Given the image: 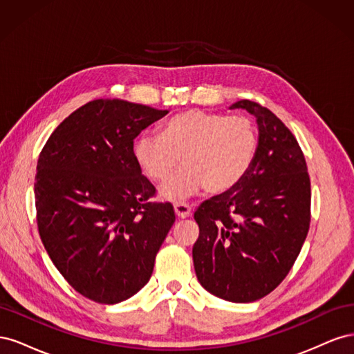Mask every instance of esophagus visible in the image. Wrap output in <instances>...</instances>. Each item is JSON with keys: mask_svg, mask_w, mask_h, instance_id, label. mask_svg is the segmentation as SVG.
Listing matches in <instances>:
<instances>
[{"mask_svg": "<svg viewBox=\"0 0 354 354\" xmlns=\"http://www.w3.org/2000/svg\"><path fill=\"white\" fill-rule=\"evenodd\" d=\"M174 209H176V216L178 218H187L190 216V211H192L187 203H176Z\"/></svg>", "mask_w": 354, "mask_h": 354, "instance_id": "obj_1", "label": "esophagus"}]
</instances>
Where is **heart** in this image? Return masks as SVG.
Here are the masks:
<instances>
[{
  "instance_id": "1",
  "label": "heart",
  "mask_w": 354,
  "mask_h": 354,
  "mask_svg": "<svg viewBox=\"0 0 354 354\" xmlns=\"http://www.w3.org/2000/svg\"><path fill=\"white\" fill-rule=\"evenodd\" d=\"M259 149V130L243 115L185 111L160 125L159 136L145 134L134 145L138 165L153 183H167L160 195L183 201L201 189L211 195L226 194L250 173Z\"/></svg>"
}]
</instances>
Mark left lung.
Masks as SVG:
<instances>
[{
    "mask_svg": "<svg viewBox=\"0 0 354 354\" xmlns=\"http://www.w3.org/2000/svg\"><path fill=\"white\" fill-rule=\"evenodd\" d=\"M234 108L255 115L259 149L238 186L196 209L199 238L192 255L208 292L251 303L270 294L292 269L310 227L312 190L291 130L257 102L241 100Z\"/></svg>",
    "mask_w": 354,
    "mask_h": 354,
    "instance_id": "obj_1",
    "label": "left lung"
}]
</instances>
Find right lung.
Returning <instances> with one entry per match:
<instances>
[{
	"label": "right lung",
	"mask_w": 354,
	"mask_h": 354,
	"mask_svg": "<svg viewBox=\"0 0 354 354\" xmlns=\"http://www.w3.org/2000/svg\"><path fill=\"white\" fill-rule=\"evenodd\" d=\"M145 104L97 99L63 120L35 176L38 232L53 264L82 297L116 304L149 282L176 221L171 202L134 155V138L165 116Z\"/></svg>",
	"instance_id": "obj_1"
}]
</instances>
